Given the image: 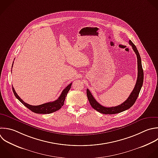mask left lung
<instances>
[{
  "mask_svg": "<svg viewBox=\"0 0 158 158\" xmlns=\"http://www.w3.org/2000/svg\"><path fill=\"white\" fill-rule=\"evenodd\" d=\"M129 44L130 46H131L132 49H133L134 52H135L137 57V64H138V76H137V80L136 82L135 86V88H133V91H131V94L127 98V99L124 101L122 104L115 106V107H106L102 105H101L94 98L92 94L91 93L90 91L87 89H86V94L87 97L88 99V101L91 106V107L95 109L96 110L98 111L100 113L104 114H114L122 112L124 110H126L130 108L135 102L139 91L141 90V88L143 85V70L142 68L141 65V60L139 56V54L135 46V45L131 42V40L129 41Z\"/></svg>",
  "mask_w": 158,
  "mask_h": 158,
  "instance_id": "left-lung-1",
  "label": "left lung"
}]
</instances>
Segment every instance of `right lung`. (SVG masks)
I'll return each mask as SVG.
<instances>
[{"label":"right lung","mask_w":158,"mask_h":158,"mask_svg":"<svg viewBox=\"0 0 158 158\" xmlns=\"http://www.w3.org/2000/svg\"><path fill=\"white\" fill-rule=\"evenodd\" d=\"M12 65H13V64H12ZM71 86H72V83L69 85L62 91L60 96L56 101L44 103V104H41L39 106H31V105H30V104L25 102L17 94L14 87H12V89H13V92H14L15 97L24 106H25L27 108H28L32 112L37 113V114H51V113H52L54 112H56V111L59 110L62 107V106L64 104V101H65V98L67 96V94L69 91L70 90Z\"/></svg>","instance_id":"add662e5"}]
</instances>
